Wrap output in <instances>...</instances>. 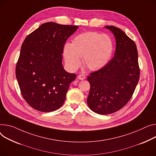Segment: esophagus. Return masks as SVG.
<instances>
[{
    "instance_id": "esophagus-1",
    "label": "esophagus",
    "mask_w": 156,
    "mask_h": 156,
    "mask_svg": "<svg viewBox=\"0 0 156 156\" xmlns=\"http://www.w3.org/2000/svg\"><path fill=\"white\" fill-rule=\"evenodd\" d=\"M78 78L80 80H85L86 78V76L83 75H79L78 76Z\"/></svg>"
}]
</instances>
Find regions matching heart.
<instances>
[{
	"mask_svg": "<svg viewBox=\"0 0 156 156\" xmlns=\"http://www.w3.org/2000/svg\"><path fill=\"white\" fill-rule=\"evenodd\" d=\"M114 49L112 37L97 32H87L76 36L71 44H66L63 55L67 66L76 69L83 58L84 65L90 70H98L107 65Z\"/></svg>",
	"mask_w": 156,
	"mask_h": 156,
	"instance_id": "b5f03b06",
	"label": "heart"
}]
</instances>
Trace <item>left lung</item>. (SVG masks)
Listing matches in <instances>:
<instances>
[{"label": "left lung", "mask_w": 156, "mask_h": 156, "mask_svg": "<svg viewBox=\"0 0 156 156\" xmlns=\"http://www.w3.org/2000/svg\"><path fill=\"white\" fill-rule=\"evenodd\" d=\"M105 27L115 36V56L104 67L87 77L90 84L88 105L100 115L113 113L125 106L140 77L136 43L120 29L113 26Z\"/></svg>", "instance_id": "left-lung-1"}]
</instances>
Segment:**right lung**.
<instances>
[{
	"label": "right lung",
	"mask_w": 156,
	"mask_h": 156,
	"mask_svg": "<svg viewBox=\"0 0 156 156\" xmlns=\"http://www.w3.org/2000/svg\"><path fill=\"white\" fill-rule=\"evenodd\" d=\"M77 26L46 23L29 34L21 46L16 75L21 94L34 109L50 112L64 103L76 74L66 71L62 53Z\"/></svg>",
	"instance_id": "add662e5"
}]
</instances>
